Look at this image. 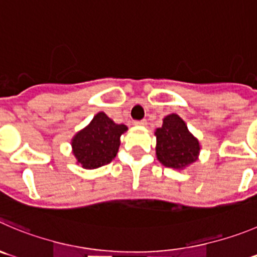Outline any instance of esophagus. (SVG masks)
Listing matches in <instances>:
<instances>
[{
	"mask_svg": "<svg viewBox=\"0 0 257 257\" xmlns=\"http://www.w3.org/2000/svg\"><path fill=\"white\" fill-rule=\"evenodd\" d=\"M134 125H138V126H146L147 125V121L146 120H137V121H134Z\"/></svg>",
	"mask_w": 257,
	"mask_h": 257,
	"instance_id": "34e87169",
	"label": "esophagus"
}]
</instances>
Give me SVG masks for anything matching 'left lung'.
Instances as JSON below:
<instances>
[{
	"label": "left lung",
	"instance_id": "1",
	"mask_svg": "<svg viewBox=\"0 0 257 257\" xmlns=\"http://www.w3.org/2000/svg\"><path fill=\"white\" fill-rule=\"evenodd\" d=\"M156 156L164 166L184 170L199 158L200 143L177 114L167 115L161 128L155 131Z\"/></svg>",
	"mask_w": 257,
	"mask_h": 257
}]
</instances>
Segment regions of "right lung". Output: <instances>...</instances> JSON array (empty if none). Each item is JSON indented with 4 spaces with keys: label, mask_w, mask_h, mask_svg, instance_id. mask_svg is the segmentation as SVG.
<instances>
[{
    "label": "right lung",
    "mask_w": 257,
    "mask_h": 257,
    "mask_svg": "<svg viewBox=\"0 0 257 257\" xmlns=\"http://www.w3.org/2000/svg\"><path fill=\"white\" fill-rule=\"evenodd\" d=\"M128 131L124 124H116L104 111L93 116L83 129L74 134L71 141L76 164L86 170L99 169L110 164L120 146V137Z\"/></svg>",
    "instance_id": "add662e5"
}]
</instances>
